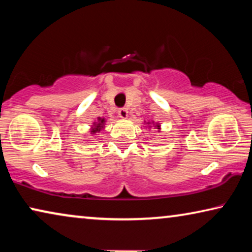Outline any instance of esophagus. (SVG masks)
<instances>
[{"label":"esophagus","mask_w":252,"mask_h":252,"mask_svg":"<svg viewBox=\"0 0 252 252\" xmlns=\"http://www.w3.org/2000/svg\"><path fill=\"white\" fill-rule=\"evenodd\" d=\"M118 116H119L122 119H126L127 117H128V111H127V109H125V108L119 109V110H118Z\"/></svg>","instance_id":"34e87169"}]
</instances>
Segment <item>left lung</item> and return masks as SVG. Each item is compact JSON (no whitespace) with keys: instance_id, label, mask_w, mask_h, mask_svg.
I'll use <instances>...</instances> for the list:
<instances>
[{"instance_id":"1","label":"left lung","mask_w":252,"mask_h":252,"mask_svg":"<svg viewBox=\"0 0 252 252\" xmlns=\"http://www.w3.org/2000/svg\"><path fill=\"white\" fill-rule=\"evenodd\" d=\"M144 123H146V122H144ZM147 124V125H148V127H149V128H150V127H151V125H153L154 127H155V128H157L158 130H159L160 129V125H159V124H158V123H156V124H155L154 122H148V123H146Z\"/></svg>"}]
</instances>
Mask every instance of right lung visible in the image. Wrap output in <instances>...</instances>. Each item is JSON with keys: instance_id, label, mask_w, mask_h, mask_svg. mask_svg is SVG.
Here are the masks:
<instances>
[{"instance_id": "add662e5", "label": "right lung", "mask_w": 252, "mask_h": 252, "mask_svg": "<svg viewBox=\"0 0 252 252\" xmlns=\"http://www.w3.org/2000/svg\"><path fill=\"white\" fill-rule=\"evenodd\" d=\"M104 125H105V118H101V117H98L97 122H95L94 124H93V126L91 128V134L99 133L103 128H104Z\"/></svg>"}]
</instances>
